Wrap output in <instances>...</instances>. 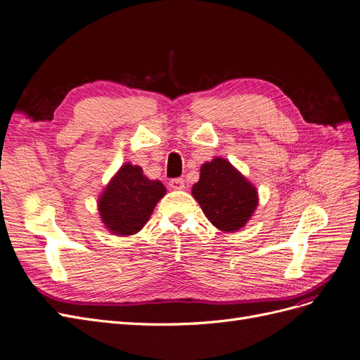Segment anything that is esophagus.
<instances>
[{
  "label": "esophagus",
  "mask_w": 360,
  "mask_h": 360,
  "mask_svg": "<svg viewBox=\"0 0 360 360\" xmlns=\"http://www.w3.org/2000/svg\"><path fill=\"white\" fill-rule=\"evenodd\" d=\"M169 186H171L174 191H181V189H184V180H183L181 177L171 179V180H169Z\"/></svg>",
  "instance_id": "esophagus-1"
}]
</instances>
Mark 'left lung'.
Wrapping results in <instances>:
<instances>
[{"label": "left lung", "mask_w": 360, "mask_h": 360, "mask_svg": "<svg viewBox=\"0 0 360 360\" xmlns=\"http://www.w3.org/2000/svg\"><path fill=\"white\" fill-rule=\"evenodd\" d=\"M193 198L216 228L236 231L252 216L258 195L230 162L216 158L201 167L200 180L192 188Z\"/></svg>", "instance_id": "left-lung-1"}]
</instances>
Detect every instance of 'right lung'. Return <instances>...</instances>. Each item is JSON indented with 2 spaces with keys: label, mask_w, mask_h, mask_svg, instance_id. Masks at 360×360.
Returning a JSON list of instances; mask_svg holds the SVG:
<instances>
[{
  "label": "right lung",
  "mask_w": 360,
  "mask_h": 360,
  "mask_svg": "<svg viewBox=\"0 0 360 360\" xmlns=\"http://www.w3.org/2000/svg\"><path fill=\"white\" fill-rule=\"evenodd\" d=\"M165 193L167 189L159 180H148L143 168L126 163L99 200L102 221L117 236L135 234L146 225L155 205Z\"/></svg>",
  "instance_id": "right-lung-1"
}]
</instances>
